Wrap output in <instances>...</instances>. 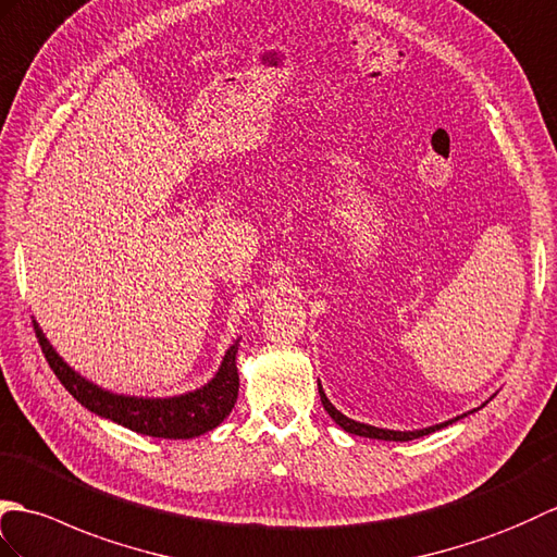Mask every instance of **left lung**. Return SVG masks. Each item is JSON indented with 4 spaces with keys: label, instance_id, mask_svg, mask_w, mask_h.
<instances>
[{
    "label": "left lung",
    "instance_id": "obj_1",
    "mask_svg": "<svg viewBox=\"0 0 557 557\" xmlns=\"http://www.w3.org/2000/svg\"><path fill=\"white\" fill-rule=\"evenodd\" d=\"M319 395H321V405H324V410L329 412V417L336 422L341 429L348 431V434H355V436H364V438H379V441H412V438H419V436H426L431 434V431H438L443 426H448L453 422H457L460 417L450 419V422H443V424H436V426H426V429H417V431H393V429H379V426H372V424H362V422H355V419L345 417L343 412H338L336 407L331 405V400L326 398L324 388H321L319 383ZM465 417V414H462Z\"/></svg>",
    "mask_w": 557,
    "mask_h": 557
}]
</instances>
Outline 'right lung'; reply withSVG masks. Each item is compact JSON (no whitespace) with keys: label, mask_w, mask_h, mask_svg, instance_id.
Listing matches in <instances>:
<instances>
[{"label":"right lung","mask_w":557,"mask_h":557,"mask_svg":"<svg viewBox=\"0 0 557 557\" xmlns=\"http://www.w3.org/2000/svg\"><path fill=\"white\" fill-rule=\"evenodd\" d=\"M35 333L49 367L64 388L90 412L111 419L143 436L154 438H195L216 429L231 414L238 400V341L226 350L214 379L202 388L174 395V398H138V395H119L97 386L85 376L76 374L61 360L57 350L45 338L42 329L35 321Z\"/></svg>","instance_id":"add662e5"}]
</instances>
